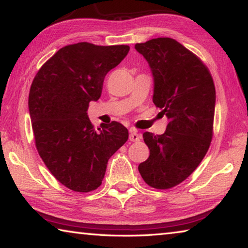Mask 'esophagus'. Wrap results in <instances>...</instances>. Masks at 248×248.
<instances>
[{"mask_svg":"<svg viewBox=\"0 0 248 248\" xmlns=\"http://www.w3.org/2000/svg\"><path fill=\"white\" fill-rule=\"evenodd\" d=\"M129 140L131 142H137L140 140V136L137 133L136 130L130 129V136H129Z\"/></svg>","mask_w":248,"mask_h":248,"instance_id":"esophagus-1","label":"esophagus"}]
</instances>
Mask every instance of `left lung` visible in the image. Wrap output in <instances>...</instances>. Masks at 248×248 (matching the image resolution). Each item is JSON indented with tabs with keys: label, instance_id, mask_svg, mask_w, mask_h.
Returning <instances> with one entry per match:
<instances>
[{
	"label": "left lung",
	"instance_id": "8db88e82",
	"mask_svg": "<svg viewBox=\"0 0 248 248\" xmlns=\"http://www.w3.org/2000/svg\"><path fill=\"white\" fill-rule=\"evenodd\" d=\"M154 78L153 103L166 116L161 136L144 132L150 156L138 167L155 189L183 183L207 154L213 137L216 87L209 69L194 52L167 37L136 45Z\"/></svg>",
	"mask_w": 248,
	"mask_h": 248
}]
</instances>
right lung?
<instances>
[{"instance_id": "obj_1", "label": "right lung", "mask_w": 248, "mask_h": 248, "mask_svg": "<svg viewBox=\"0 0 248 248\" xmlns=\"http://www.w3.org/2000/svg\"><path fill=\"white\" fill-rule=\"evenodd\" d=\"M129 50L127 45L65 46L31 83L28 107L37 151L54 178L75 192L97 189L108 159L128 140V129L117 121L95 129L86 110Z\"/></svg>"}]
</instances>
